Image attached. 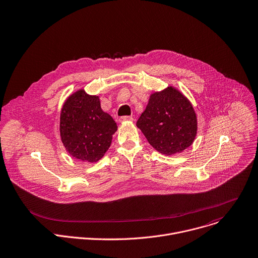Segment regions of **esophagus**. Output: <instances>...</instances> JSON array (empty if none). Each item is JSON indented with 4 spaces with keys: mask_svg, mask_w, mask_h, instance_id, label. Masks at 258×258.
Listing matches in <instances>:
<instances>
[{
    "mask_svg": "<svg viewBox=\"0 0 258 258\" xmlns=\"http://www.w3.org/2000/svg\"><path fill=\"white\" fill-rule=\"evenodd\" d=\"M119 122H124V121H132L134 120V117L133 116H121L119 117Z\"/></svg>",
    "mask_w": 258,
    "mask_h": 258,
    "instance_id": "34e87169",
    "label": "esophagus"
}]
</instances>
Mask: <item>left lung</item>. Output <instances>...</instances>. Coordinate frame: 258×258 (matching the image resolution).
Here are the masks:
<instances>
[{
	"instance_id": "obj_1",
	"label": "left lung",
	"mask_w": 258,
	"mask_h": 258,
	"mask_svg": "<svg viewBox=\"0 0 258 258\" xmlns=\"http://www.w3.org/2000/svg\"><path fill=\"white\" fill-rule=\"evenodd\" d=\"M137 126L155 150L167 156L187 149L198 134L192 104L172 86L151 94Z\"/></svg>"
}]
</instances>
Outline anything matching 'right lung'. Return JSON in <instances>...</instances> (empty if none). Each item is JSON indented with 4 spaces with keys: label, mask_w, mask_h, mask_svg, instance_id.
I'll return each mask as SVG.
<instances>
[{
    "label": "right lung",
    "mask_w": 258,
    "mask_h": 258,
    "mask_svg": "<svg viewBox=\"0 0 258 258\" xmlns=\"http://www.w3.org/2000/svg\"><path fill=\"white\" fill-rule=\"evenodd\" d=\"M117 131L114 119L101 109L100 99L80 89L64 101L59 117L60 140L75 159L94 163L109 149Z\"/></svg>",
    "instance_id": "obj_1"
}]
</instances>
